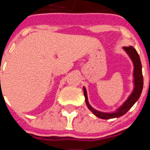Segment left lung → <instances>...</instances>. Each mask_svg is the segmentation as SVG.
Listing matches in <instances>:
<instances>
[{
  "instance_id": "8db88e82",
  "label": "left lung",
  "mask_w": 150,
  "mask_h": 150,
  "mask_svg": "<svg viewBox=\"0 0 150 150\" xmlns=\"http://www.w3.org/2000/svg\"><path fill=\"white\" fill-rule=\"evenodd\" d=\"M123 50L126 52L127 54L129 55L132 61L134 64V90L132 94L129 95L124 104L116 110L113 112H100L98 110H96L91 107V105L88 103V97H87L86 89L85 87H83V91H84V96L86 98V104L88 109L92 112V113L98 116L100 119L103 120H110V119H113V118H118L125 114L128 110L132 107V106L137 102L140 98L141 92L143 90V86H144V78H143L142 74V65H141V62H140V56H139L137 52L136 51L133 46H124Z\"/></svg>"
}]
</instances>
